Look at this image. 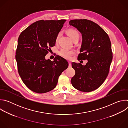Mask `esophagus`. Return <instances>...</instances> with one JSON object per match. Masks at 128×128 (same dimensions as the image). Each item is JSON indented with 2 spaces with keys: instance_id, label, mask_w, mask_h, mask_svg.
I'll return each mask as SVG.
<instances>
[{
  "instance_id": "34e87169",
  "label": "esophagus",
  "mask_w": 128,
  "mask_h": 128,
  "mask_svg": "<svg viewBox=\"0 0 128 128\" xmlns=\"http://www.w3.org/2000/svg\"><path fill=\"white\" fill-rule=\"evenodd\" d=\"M68 63H69V67H71V62L68 61Z\"/></svg>"
}]
</instances>
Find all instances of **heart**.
Wrapping results in <instances>:
<instances>
[{
	"label": "heart",
	"mask_w": 128,
	"mask_h": 128,
	"mask_svg": "<svg viewBox=\"0 0 128 128\" xmlns=\"http://www.w3.org/2000/svg\"><path fill=\"white\" fill-rule=\"evenodd\" d=\"M66 33L69 36V38L73 42L76 40H79L80 34L76 30L73 29H69L66 31ZM60 36V33H59L57 35V37L56 38V43H58ZM59 54L61 56L63 57V58L67 59H70L73 54H75V51L74 50H68L65 48H63L60 50Z\"/></svg>",
	"instance_id": "1"
}]
</instances>
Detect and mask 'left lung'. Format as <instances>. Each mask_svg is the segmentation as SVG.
I'll return each mask as SVG.
<instances>
[{
  "instance_id": "8db88e82",
  "label": "left lung",
  "mask_w": 128,
  "mask_h": 128,
  "mask_svg": "<svg viewBox=\"0 0 128 128\" xmlns=\"http://www.w3.org/2000/svg\"><path fill=\"white\" fill-rule=\"evenodd\" d=\"M69 25L76 28L82 35L78 60H88L85 65L72 63L76 74L71 82L76 89L90 92L98 88L108 74L112 60L111 42L106 32L92 21L72 20Z\"/></svg>"
}]
</instances>
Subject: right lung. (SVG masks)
<instances>
[{
	"label": "right lung",
	"instance_id": "right-lung-1",
	"mask_svg": "<svg viewBox=\"0 0 128 128\" xmlns=\"http://www.w3.org/2000/svg\"><path fill=\"white\" fill-rule=\"evenodd\" d=\"M66 20H40L26 28L18 40L16 59L19 74L24 84L37 93H45L56 86L58 78L67 68L64 58L54 61L45 56L56 44V38Z\"/></svg>",
	"mask_w": 128,
	"mask_h": 128
}]
</instances>
